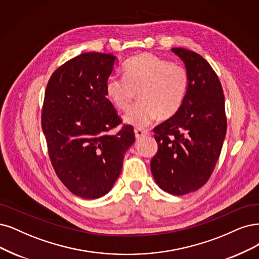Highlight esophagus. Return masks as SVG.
<instances>
[{
  "label": "esophagus",
  "mask_w": 259,
  "mask_h": 259,
  "mask_svg": "<svg viewBox=\"0 0 259 259\" xmlns=\"http://www.w3.org/2000/svg\"><path fill=\"white\" fill-rule=\"evenodd\" d=\"M135 133H136V138L138 140L149 135V132L147 130H143V129H135Z\"/></svg>",
  "instance_id": "1"
}]
</instances>
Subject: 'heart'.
<instances>
[{
	"label": "heart",
	"mask_w": 259,
	"mask_h": 259,
	"mask_svg": "<svg viewBox=\"0 0 259 259\" xmlns=\"http://www.w3.org/2000/svg\"><path fill=\"white\" fill-rule=\"evenodd\" d=\"M189 89L184 66L151 53L132 57L123 65V76L111 75L105 94L114 107L126 110L136 92L140 100L122 116L124 123L144 128L159 116L171 117L180 109Z\"/></svg>",
	"instance_id": "heart-1"
}]
</instances>
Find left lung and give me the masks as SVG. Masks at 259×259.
Here are the masks:
<instances>
[{
  "label": "left lung",
  "instance_id": "left-lung-1",
  "mask_svg": "<svg viewBox=\"0 0 259 259\" xmlns=\"http://www.w3.org/2000/svg\"><path fill=\"white\" fill-rule=\"evenodd\" d=\"M171 51L186 66L189 89L177 113L154 129L158 152L150 168L162 190L184 195L202 188L211 176L227 122L223 89L212 67L193 51Z\"/></svg>",
  "mask_w": 259,
  "mask_h": 259
}]
</instances>
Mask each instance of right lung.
Wrapping results in <instances>:
<instances>
[{"instance_id":"right-lung-1","label":"right lung","mask_w":259,"mask_h":259,"mask_svg":"<svg viewBox=\"0 0 259 259\" xmlns=\"http://www.w3.org/2000/svg\"><path fill=\"white\" fill-rule=\"evenodd\" d=\"M116 63L112 54H80L53 72L45 94L41 127L51 163L64 186L86 199L110 192L136 141L131 126L108 133L120 123L105 94Z\"/></svg>"}]
</instances>
